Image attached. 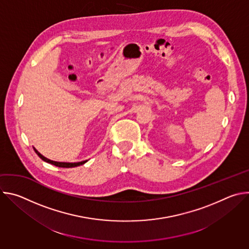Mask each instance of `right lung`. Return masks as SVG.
Wrapping results in <instances>:
<instances>
[{"label":"right lung","instance_id":"obj_1","mask_svg":"<svg viewBox=\"0 0 249 249\" xmlns=\"http://www.w3.org/2000/svg\"><path fill=\"white\" fill-rule=\"evenodd\" d=\"M33 150H34L35 153L37 154V156H38L42 160H44V161H46V162H48V163H51V164H53V165H56V166H58V167H66V168H69V167H76V166H79V165H83L84 163H86V162L88 161V160H83V161H79V162H60V161H55V160H51L45 158L44 156H42L34 147H33Z\"/></svg>","mask_w":249,"mask_h":249}]
</instances>
